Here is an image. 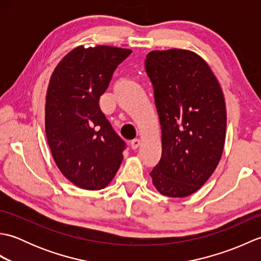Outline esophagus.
I'll use <instances>...</instances> for the list:
<instances>
[{"instance_id":"esophagus-1","label":"esophagus","mask_w":261,"mask_h":261,"mask_svg":"<svg viewBox=\"0 0 261 261\" xmlns=\"http://www.w3.org/2000/svg\"><path fill=\"white\" fill-rule=\"evenodd\" d=\"M139 146H140V140L139 139H135V140L131 141V148L134 149V150H136V149L139 148Z\"/></svg>"}]
</instances>
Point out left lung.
Segmentation results:
<instances>
[{
	"instance_id": "8db88e82",
	"label": "left lung",
	"mask_w": 261,
	"mask_h": 261,
	"mask_svg": "<svg viewBox=\"0 0 261 261\" xmlns=\"http://www.w3.org/2000/svg\"><path fill=\"white\" fill-rule=\"evenodd\" d=\"M146 70L162 129V158L150 173L152 184L164 196H190L206 182L222 157V88L207 63L186 49L150 51Z\"/></svg>"
}]
</instances>
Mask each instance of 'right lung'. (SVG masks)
<instances>
[{
    "label": "right lung",
    "mask_w": 261,
    "mask_h": 261,
    "mask_svg": "<svg viewBox=\"0 0 261 261\" xmlns=\"http://www.w3.org/2000/svg\"><path fill=\"white\" fill-rule=\"evenodd\" d=\"M132 53L113 46H79L60 60L46 94L47 143L58 169L87 191L107 187L123 159L124 141L98 107L113 71Z\"/></svg>",
    "instance_id": "add662e5"
}]
</instances>
